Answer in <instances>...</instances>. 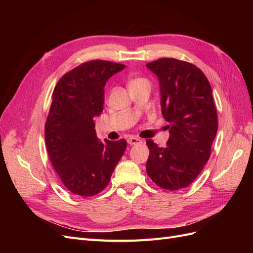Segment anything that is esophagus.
<instances>
[{"label": "esophagus", "mask_w": 253, "mask_h": 253, "mask_svg": "<svg viewBox=\"0 0 253 253\" xmlns=\"http://www.w3.org/2000/svg\"><path fill=\"white\" fill-rule=\"evenodd\" d=\"M127 143L129 145H135V144H139V143H142V140L137 138V137H129V138L127 139Z\"/></svg>", "instance_id": "esophagus-1"}]
</instances>
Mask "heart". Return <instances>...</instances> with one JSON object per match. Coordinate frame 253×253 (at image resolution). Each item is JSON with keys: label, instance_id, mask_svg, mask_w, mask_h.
Returning <instances> with one entry per match:
<instances>
[{"label": "heart", "instance_id": "b5f03b06", "mask_svg": "<svg viewBox=\"0 0 253 253\" xmlns=\"http://www.w3.org/2000/svg\"><path fill=\"white\" fill-rule=\"evenodd\" d=\"M139 80H141V79H136V80H133V81L131 82V84H132V83H135V82H137V81H139Z\"/></svg>", "mask_w": 253, "mask_h": 253}]
</instances>
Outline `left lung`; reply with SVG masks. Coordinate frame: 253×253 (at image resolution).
<instances>
[{"label":"left lung","mask_w":253,"mask_h":253,"mask_svg":"<svg viewBox=\"0 0 253 253\" xmlns=\"http://www.w3.org/2000/svg\"><path fill=\"white\" fill-rule=\"evenodd\" d=\"M147 67L157 76L160 106L170 133L165 148L147 140V173L160 188L180 190L204 169L217 133L211 85L200 68L185 61L163 58Z\"/></svg>","instance_id":"left-lung-1"}]
</instances>
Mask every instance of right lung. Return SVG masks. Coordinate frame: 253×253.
<instances>
[{"instance_id":"add662e5","label":"right lung","mask_w":253,"mask_h":253,"mask_svg":"<svg viewBox=\"0 0 253 253\" xmlns=\"http://www.w3.org/2000/svg\"><path fill=\"white\" fill-rule=\"evenodd\" d=\"M125 67L110 61H88L65 74L53 89L45 143L53 169L76 195L101 192L126 151L125 139L101 142L95 131L106 81Z\"/></svg>"}]
</instances>
